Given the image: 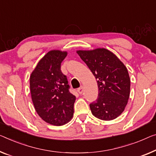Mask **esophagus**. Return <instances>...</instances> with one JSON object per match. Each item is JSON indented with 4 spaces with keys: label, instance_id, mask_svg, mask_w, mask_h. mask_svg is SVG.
<instances>
[{
    "label": "esophagus",
    "instance_id": "obj_1",
    "mask_svg": "<svg viewBox=\"0 0 156 156\" xmlns=\"http://www.w3.org/2000/svg\"><path fill=\"white\" fill-rule=\"evenodd\" d=\"M77 91H78V92L80 94H83V87H82V86H81L80 87L78 88V89L77 90Z\"/></svg>",
    "mask_w": 156,
    "mask_h": 156
}]
</instances>
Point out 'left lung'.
Instances as JSON below:
<instances>
[{
    "label": "left lung",
    "mask_w": 156,
    "mask_h": 156,
    "mask_svg": "<svg viewBox=\"0 0 156 156\" xmlns=\"http://www.w3.org/2000/svg\"><path fill=\"white\" fill-rule=\"evenodd\" d=\"M97 80L98 98L90 104L92 115L102 120H112L124 111L130 93V78L124 64L105 48L77 50Z\"/></svg>",
    "instance_id": "8db88e82"
}]
</instances>
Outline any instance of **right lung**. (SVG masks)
<instances>
[{
  "mask_svg": "<svg viewBox=\"0 0 156 156\" xmlns=\"http://www.w3.org/2000/svg\"><path fill=\"white\" fill-rule=\"evenodd\" d=\"M66 51L50 50L38 62L30 76L31 99L37 113L49 124L61 126L73 118L76 97L69 92L61 63Z\"/></svg>",
  "mask_w": 156,
  "mask_h": 156,
  "instance_id": "1",
  "label": "right lung"
}]
</instances>
